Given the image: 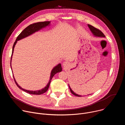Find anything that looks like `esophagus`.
Here are the masks:
<instances>
[{"mask_svg": "<svg viewBox=\"0 0 125 125\" xmlns=\"http://www.w3.org/2000/svg\"><path fill=\"white\" fill-rule=\"evenodd\" d=\"M68 66H69V63H68V62H67V61H65V62H64L63 63V67L66 68V67H67Z\"/></svg>", "mask_w": 125, "mask_h": 125, "instance_id": "1", "label": "esophagus"}]
</instances>
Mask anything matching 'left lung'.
Wrapping results in <instances>:
<instances>
[{"instance_id": "left-lung-1", "label": "left lung", "mask_w": 125, "mask_h": 125, "mask_svg": "<svg viewBox=\"0 0 125 125\" xmlns=\"http://www.w3.org/2000/svg\"><path fill=\"white\" fill-rule=\"evenodd\" d=\"M88 27H89V28H90V29L91 30V31L93 32V33L94 34V35H95V36L98 37H103V38L105 37V35L103 34V33L100 30H99V29L94 27V26H92L91 25H89V24H88ZM69 88H70V92H71V93H72L73 94H74V95L77 96H81V95H78V94H75L72 90V89L71 88L69 84Z\"/></svg>"}]
</instances>
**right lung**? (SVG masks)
Returning a JSON list of instances; mask_svg holds the SVG:
<instances>
[{"label":"right lung","instance_id":"obj_1","mask_svg":"<svg viewBox=\"0 0 125 125\" xmlns=\"http://www.w3.org/2000/svg\"><path fill=\"white\" fill-rule=\"evenodd\" d=\"M50 21H45V22H37V23H35L32 24L30 25L29 26H28L27 28H26L19 34L18 36L17 37L16 41L15 42L13 46V48H12V55H11V59H12V54L13 53V51H14V48L15 47V44H16L17 42L18 41H19L23 38H25L29 35L32 34L33 33L35 32V31H39L40 30L42 29L43 28L45 27L46 26L49 25L50 23ZM10 66H11V65L10 63ZM62 71V67H61V64H59L58 65H57L56 66H55L54 68H53V69H52L51 72V75H50V80L49 81L48 83H47V85L43 88V89L40 91H28L26 90H25V89L22 88L19 85H18L16 81V80H15V78L13 76V78L14 80V81L15 82V83L16 84V85H17V86L19 88H20L21 90H23V91L29 93L30 94H35V95H40L42 94H43L44 93H45L47 90L49 88L50 83H51V79L53 78V77L55 75V74H56L57 73L60 72Z\"/></svg>","mask_w":125,"mask_h":125}]
</instances>
